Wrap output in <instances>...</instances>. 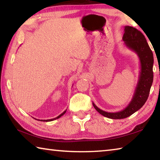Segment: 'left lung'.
I'll list each match as a JSON object with an SVG mask.
<instances>
[{
	"label": "left lung",
	"instance_id": "8db88e82",
	"mask_svg": "<svg viewBox=\"0 0 160 160\" xmlns=\"http://www.w3.org/2000/svg\"><path fill=\"white\" fill-rule=\"evenodd\" d=\"M123 41L127 48L135 51L138 56L140 71L133 97L125 109L118 112H107L100 109L92 102L94 109L100 114L112 119L125 118L138 111L147 101L153 82V53L144 35L132 27L125 26Z\"/></svg>",
	"mask_w": 160,
	"mask_h": 160
}]
</instances>
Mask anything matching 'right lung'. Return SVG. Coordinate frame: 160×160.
I'll list each match as a JSON object with an SVG mask.
<instances>
[{
	"label": "right lung",
	"mask_w": 160,
	"mask_h": 160,
	"mask_svg": "<svg viewBox=\"0 0 160 160\" xmlns=\"http://www.w3.org/2000/svg\"><path fill=\"white\" fill-rule=\"evenodd\" d=\"M66 110H67V109H66ZM66 111H64V112H63V113H61V114L59 115V116H58L57 117H56V118H51V119H47V120H38V119H37V120H38V121H47H47H51L56 120V119H58V118H60V117H61V116H63V115L64 114V113L66 112Z\"/></svg>",
	"instance_id": "obj_1"
}]
</instances>
